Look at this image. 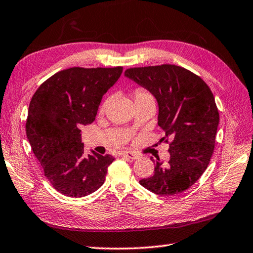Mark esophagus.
Returning <instances> with one entry per match:
<instances>
[{
	"label": "esophagus",
	"instance_id": "obj_1",
	"mask_svg": "<svg viewBox=\"0 0 253 253\" xmlns=\"http://www.w3.org/2000/svg\"><path fill=\"white\" fill-rule=\"evenodd\" d=\"M121 155L123 157H127V158H130V159H137L138 158L137 154L133 153V152H123V153H121Z\"/></svg>",
	"mask_w": 253,
	"mask_h": 253
}]
</instances>
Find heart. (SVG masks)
<instances>
[{"instance_id":"obj_1","label":"heart","mask_w":253,"mask_h":253,"mask_svg":"<svg viewBox=\"0 0 253 253\" xmlns=\"http://www.w3.org/2000/svg\"><path fill=\"white\" fill-rule=\"evenodd\" d=\"M133 98H134V102H140V101H153V102H155V98H154V96L146 88H143V87H138V88L134 90ZM108 104H109V100H108V99L104 100V102H102L101 107H100L101 112H104L107 109Z\"/></svg>"}]
</instances>
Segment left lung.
<instances>
[{"instance_id":"left-lung-1","label":"left lung","mask_w":253,"mask_h":253,"mask_svg":"<svg viewBox=\"0 0 253 253\" xmlns=\"http://www.w3.org/2000/svg\"><path fill=\"white\" fill-rule=\"evenodd\" d=\"M128 79L145 87L158 102L162 141L169 144L167 164L154 161L152 177L140 180L159 195L181 193L198 181L214 153L219 112L209 85L193 72L174 64L131 68Z\"/></svg>"}]
</instances>
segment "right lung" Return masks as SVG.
Returning <instances> with one entry per match:
<instances>
[{
    "instance_id": "obj_1",
    "label": "right lung",
    "mask_w": 253,
    "mask_h": 253,
    "mask_svg": "<svg viewBox=\"0 0 253 253\" xmlns=\"http://www.w3.org/2000/svg\"><path fill=\"white\" fill-rule=\"evenodd\" d=\"M122 66L70 68L44 81L28 108L26 134L43 174L60 193L86 197L105 182L111 155H84L81 126L95 120L105 92Z\"/></svg>"
}]
</instances>
